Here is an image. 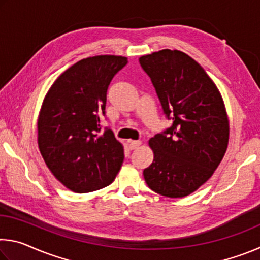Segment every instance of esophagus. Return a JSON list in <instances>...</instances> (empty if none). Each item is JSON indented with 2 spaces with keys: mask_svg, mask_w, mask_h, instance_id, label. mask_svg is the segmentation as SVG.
Listing matches in <instances>:
<instances>
[{
  "mask_svg": "<svg viewBox=\"0 0 260 260\" xmlns=\"http://www.w3.org/2000/svg\"><path fill=\"white\" fill-rule=\"evenodd\" d=\"M141 141L140 140H136V141H129V148L132 149V150H134V149L139 148L141 146Z\"/></svg>",
  "mask_w": 260,
  "mask_h": 260,
  "instance_id": "esophagus-1",
  "label": "esophagus"
}]
</instances>
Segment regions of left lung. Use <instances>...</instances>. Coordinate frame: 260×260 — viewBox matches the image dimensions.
Returning <instances> with one entry per match:
<instances>
[{"instance_id": "8db88e82", "label": "left lung", "mask_w": 260, "mask_h": 260, "mask_svg": "<svg viewBox=\"0 0 260 260\" xmlns=\"http://www.w3.org/2000/svg\"><path fill=\"white\" fill-rule=\"evenodd\" d=\"M139 60L172 121L149 141L155 157L144 180L162 196L184 197L208 181L226 152L230 125L222 98L204 69L182 51L164 49Z\"/></svg>"}]
</instances>
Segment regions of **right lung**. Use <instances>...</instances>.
<instances>
[{"instance_id":"obj_1","label":"right lung","mask_w":260,"mask_h":260,"mask_svg":"<svg viewBox=\"0 0 260 260\" xmlns=\"http://www.w3.org/2000/svg\"><path fill=\"white\" fill-rule=\"evenodd\" d=\"M126 64V57L109 55L79 60L57 78L43 101L40 152L55 178L74 192L109 186L124 161V148L101 118L110 82Z\"/></svg>"}]
</instances>
